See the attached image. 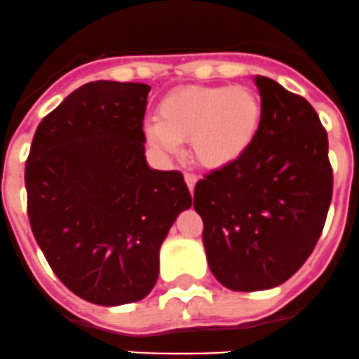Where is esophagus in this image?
Masks as SVG:
<instances>
[{
    "label": "esophagus",
    "instance_id": "esophagus-1",
    "mask_svg": "<svg viewBox=\"0 0 359 359\" xmlns=\"http://www.w3.org/2000/svg\"><path fill=\"white\" fill-rule=\"evenodd\" d=\"M184 179H186V184H187V187H189V191H195V184H196V180H198V177L195 175V173H186V175H184Z\"/></svg>",
    "mask_w": 359,
    "mask_h": 359
}]
</instances>
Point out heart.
<instances>
[{"mask_svg":"<svg viewBox=\"0 0 359 359\" xmlns=\"http://www.w3.org/2000/svg\"><path fill=\"white\" fill-rule=\"evenodd\" d=\"M261 102L243 86H193L164 96L157 119L144 125L148 143L163 154H177L189 140L203 168L218 170L240 159L256 140Z\"/></svg>","mask_w":359,"mask_h":359,"instance_id":"b5f03b06","label":"heart"}]
</instances>
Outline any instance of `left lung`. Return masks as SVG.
Instances as JSON below:
<instances>
[{
	"label": "left lung",
	"instance_id": "8db88e82",
	"mask_svg": "<svg viewBox=\"0 0 359 359\" xmlns=\"http://www.w3.org/2000/svg\"><path fill=\"white\" fill-rule=\"evenodd\" d=\"M261 125L232 164L195 186L212 276L234 292L276 288L306 263L332 196L327 132L308 100L256 76Z\"/></svg>",
	"mask_w": 359,
	"mask_h": 359
}]
</instances>
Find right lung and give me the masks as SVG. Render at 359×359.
I'll use <instances>...</instances> for the list:
<instances>
[{
	"mask_svg": "<svg viewBox=\"0 0 359 359\" xmlns=\"http://www.w3.org/2000/svg\"><path fill=\"white\" fill-rule=\"evenodd\" d=\"M150 86L98 80L39 123L25 168L28 218L55 276L80 299H144L159 250L191 208L180 172L148 166L143 118Z\"/></svg>",
	"mask_w": 359,
	"mask_h": 359,
	"instance_id": "right-lung-1",
	"label": "right lung"
}]
</instances>
